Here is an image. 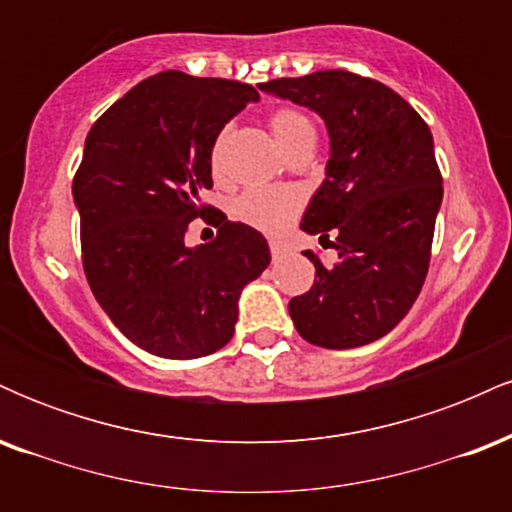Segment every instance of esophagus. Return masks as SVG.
<instances>
[{
	"mask_svg": "<svg viewBox=\"0 0 512 512\" xmlns=\"http://www.w3.org/2000/svg\"><path fill=\"white\" fill-rule=\"evenodd\" d=\"M269 250H272L274 260H279V257L286 252V245L281 243V240H269Z\"/></svg>",
	"mask_w": 512,
	"mask_h": 512,
	"instance_id": "1",
	"label": "esophagus"
}]
</instances>
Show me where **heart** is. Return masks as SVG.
I'll use <instances>...</instances> for the list:
<instances>
[{
  "label": "heart",
  "instance_id": "1",
  "mask_svg": "<svg viewBox=\"0 0 512 512\" xmlns=\"http://www.w3.org/2000/svg\"><path fill=\"white\" fill-rule=\"evenodd\" d=\"M269 127H272L274 139L284 151H289L293 144L303 142V139L315 137L313 122L301 110L293 108L274 110L269 117ZM223 142H226V129H221L209 151V166L214 175L221 173ZM301 207L303 195L298 190H291V187H255V190H245L233 202V216L264 233H281L296 221Z\"/></svg>",
  "mask_w": 512,
  "mask_h": 512
}]
</instances>
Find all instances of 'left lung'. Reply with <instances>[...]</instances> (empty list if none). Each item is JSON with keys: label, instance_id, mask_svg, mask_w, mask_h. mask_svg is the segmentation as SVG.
Instances as JSON below:
<instances>
[{"label": "left lung", "instance_id": "8db88e82", "mask_svg": "<svg viewBox=\"0 0 512 512\" xmlns=\"http://www.w3.org/2000/svg\"><path fill=\"white\" fill-rule=\"evenodd\" d=\"M260 91L310 108L325 120L330 161L301 228L330 240L339 260L322 264L315 284L291 298L305 342L354 349L395 330L424 286L443 178L431 129L399 93L375 79L327 69L274 79Z\"/></svg>", "mask_w": 512, "mask_h": 512}]
</instances>
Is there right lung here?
I'll return each instance as SVG.
<instances>
[{
	"instance_id": "add662e5",
	"label": "right lung",
	"mask_w": 512,
	"mask_h": 512,
	"mask_svg": "<svg viewBox=\"0 0 512 512\" xmlns=\"http://www.w3.org/2000/svg\"><path fill=\"white\" fill-rule=\"evenodd\" d=\"M257 101L250 84L161 72L88 132L72 187L84 272L105 315L149 354L185 361L226 346L240 291L272 260L260 231L199 202L214 185L211 144ZM197 215L220 233L190 249L184 233Z\"/></svg>"
}]
</instances>
